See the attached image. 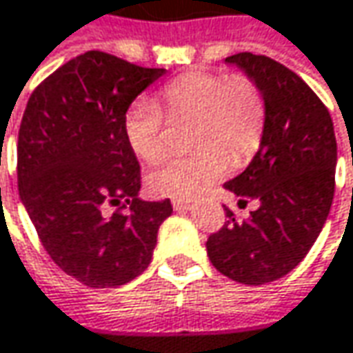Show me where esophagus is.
Wrapping results in <instances>:
<instances>
[{
  "mask_svg": "<svg viewBox=\"0 0 353 353\" xmlns=\"http://www.w3.org/2000/svg\"><path fill=\"white\" fill-rule=\"evenodd\" d=\"M172 205H174L176 212H188V210H192V201H188V199H174Z\"/></svg>",
  "mask_w": 353,
  "mask_h": 353,
  "instance_id": "obj_1",
  "label": "esophagus"
}]
</instances>
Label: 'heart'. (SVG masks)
<instances>
[{
  "label": "heart",
  "mask_w": 353,
  "mask_h": 353,
  "mask_svg": "<svg viewBox=\"0 0 353 353\" xmlns=\"http://www.w3.org/2000/svg\"><path fill=\"white\" fill-rule=\"evenodd\" d=\"M159 105L170 117L196 119L192 148L183 156L161 159L148 176L157 196L192 199L225 176L232 163H243L256 152L263 130V101L245 77L185 73L159 90ZM154 101L135 99L123 114V137L143 161L163 154V114Z\"/></svg>",
  "instance_id": "heart-1"
}]
</instances>
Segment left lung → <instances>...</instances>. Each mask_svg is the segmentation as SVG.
<instances>
[{
  "instance_id": "1",
  "label": "left lung",
  "mask_w": 353,
  "mask_h": 353,
  "mask_svg": "<svg viewBox=\"0 0 353 353\" xmlns=\"http://www.w3.org/2000/svg\"><path fill=\"white\" fill-rule=\"evenodd\" d=\"M245 73L263 99L258 154L225 183L259 205L245 221H228L205 248L219 274L261 285L290 274L320 236L334 199L338 145L330 112L300 75L278 61L236 53L225 57Z\"/></svg>"
}]
</instances>
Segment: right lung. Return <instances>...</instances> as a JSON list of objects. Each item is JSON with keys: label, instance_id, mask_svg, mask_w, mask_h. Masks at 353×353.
<instances>
[{"label": "right lung", "instance_id": "obj_1", "mask_svg": "<svg viewBox=\"0 0 353 353\" xmlns=\"http://www.w3.org/2000/svg\"><path fill=\"white\" fill-rule=\"evenodd\" d=\"M165 70L88 52L33 92L17 137L19 197L50 258L90 288H119L152 261L170 199H139L123 114ZM108 205L130 207L108 216Z\"/></svg>", "mask_w": 353, "mask_h": 353}]
</instances>
